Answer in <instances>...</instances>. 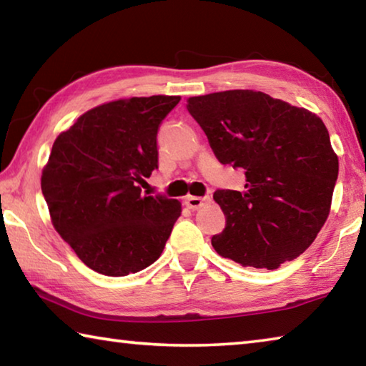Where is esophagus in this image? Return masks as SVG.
<instances>
[{
    "label": "esophagus",
    "instance_id": "esophagus-1",
    "mask_svg": "<svg viewBox=\"0 0 366 366\" xmlns=\"http://www.w3.org/2000/svg\"><path fill=\"white\" fill-rule=\"evenodd\" d=\"M208 202H209V197H194V195L185 197V205H187L190 209L202 208L203 205H207Z\"/></svg>",
    "mask_w": 366,
    "mask_h": 366
}]
</instances>
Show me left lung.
<instances>
[{
	"mask_svg": "<svg viewBox=\"0 0 366 366\" xmlns=\"http://www.w3.org/2000/svg\"><path fill=\"white\" fill-rule=\"evenodd\" d=\"M222 164L245 171V190H216L226 227L221 257L276 269L305 252L326 222L339 161L317 114L263 92L227 90L187 100Z\"/></svg>",
	"mask_w": 366,
	"mask_h": 366,
	"instance_id": "8db88e82",
	"label": "left lung"
}]
</instances>
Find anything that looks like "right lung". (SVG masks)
I'll use <instances>...</instances> for the list:
<instances>
[{
  "instance_id": "obj_1",
  "label": "right lung",
  "mask_w": 366,
  "mask_h": 366,
  "mask_svg": "<svg viewBox=\"0 0 366 366\" xmlns=\"http://www.w3.org/2000/svg\"><path fill=\"white\" fill-rule=\"evenodd\" d=\"M179 102L153 95L102 104L54 140L41 174L53 226L104 276L157 262L181 216V202L140 189L158 169L159 124Z\"/></svg>"
}]
</instances>
